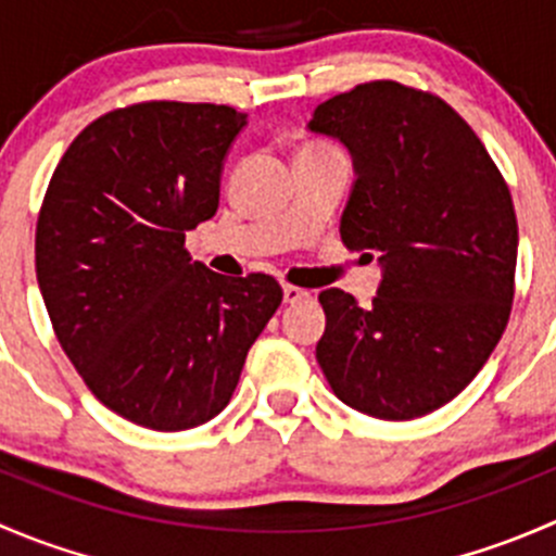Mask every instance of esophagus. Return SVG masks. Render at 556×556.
<instances>
[{"label": "esophagus", "instance_id": "esophagus-1", "mask_svg": "<svg viewBox=\"0 0 556 556\" xmlns=\"http://www.w3.org/2000/svg\"><path fill=\"white\" fill-rule=\"evenodd\" d=\"M282 295H285V304H299V301L309 299V290L295 288V285H285Z\"/></svg>", "mask_w": 556, "mask_h": 556}]
</instances>
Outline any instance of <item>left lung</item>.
<instances>
[{"mask_svg":"<svg viewBox=\"0 0 556 556\" xmlns=\"http://www.w3.org/2000/svg\"><path fill=\"white\" fill-rule=\"evenodd\" d=\"M309 131L350 150L341 242L382 263L371 306L319 293V368L368 417H425L473 382L508 325L519 231L506 179L444 99L395 80L328 99Z\"/></svg>","mask_w":556,"mask_h":556,"instance_id":"1","label":"left lung"}]
</instances>
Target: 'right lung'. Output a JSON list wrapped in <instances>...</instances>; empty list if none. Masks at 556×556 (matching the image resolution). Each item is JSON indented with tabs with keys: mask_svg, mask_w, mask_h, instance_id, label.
I'll list each match as a JSON object with an SVG mask.
<instances>
[{
	"mask_svg": "<svg viewBox=\"0 0 556 556\" xmlns=\"http://www.w3.org/2000/svg\"><path fill=\"white\" fill-rule=\"evenodd\" d=\"M247 126L226 104L142 102L83 128L37 217V282L61 350L110 412L177 433L220 414L282 304L268 274L190 261Z\"/></svg>",
	"mask_w": 556,
	"mask_h": 556,
	"instance_id": "add662e5",
	"label": "right lung"
}]
</instances>
